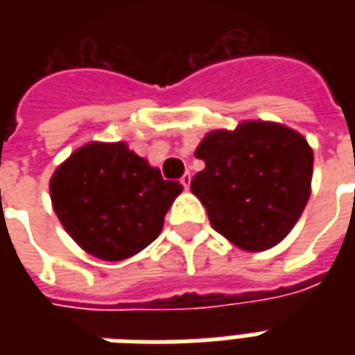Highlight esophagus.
Wrapping results in <instances>:
<instances>
[{
	"mask_svg": "<svg viewBox=\"0 0 355 355\" xmlns=\"http://www.w3.org/2000/svg\"><path fill=\"white\" fill-rule=\"evenodd\" d=\"M190 182H192V175H190V173H184L182 178H180V184L184 186L186 190H188V188H190Z\"/></svg>",
	"mask_w": 355,
	"mask_h": 355,
	"instance_id": "obj_1",
	"label": "esophagus"
}]
</instances>
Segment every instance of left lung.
Listing matches in <instances>:
<instances>
[{
	"label": "left lung",
	"mask_w": 355,
	"mask_h": 355,
	"mask_svg": "<svg viewBox=\"0 0 355 355\" xmlns=\"http://www.w3.org/2000/svg\"><path fill=\"white\" fill-rule=\"evenodd\" d=\"M205 169L192 192L211 226L245 251L277 245L310 198L313 154L304 137L277 123L249 121L209 132L196 150Z\"/></svg>",
	"instance_id": "8db88e82"
}]
</instances>
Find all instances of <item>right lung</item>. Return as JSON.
<instances>
[{
	"label": "right lung",
	"mask_w": 355,
	"mask_h": 355,
	"mask_svg": "<svg viewBox=\"0 0 355 355\" xmlns=\"http://www.w3.org/2000/svg\"><path fill=\"white\" fill-rule=\"evenodd\" d=\"M182 186L123 142H91L51 178V200L73 241L102 261H123L154 241Z\"/></svg>",
	"instance_id": "right-lung-1"
}]
</instances>
